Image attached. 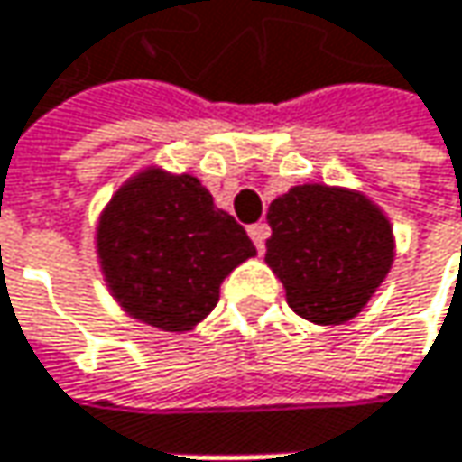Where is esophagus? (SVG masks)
Returning <instances> with one entry per match:
<instances>
[{"label": "esophagus", "mask_w": 462, "mask_h": 462, "mask_svg": "<svg viewBox=\"0 0 462 462\" xmlns=\"http://www.w3.org/2000/svg\"><path fill=\"white\" fill-rule=\"evenodd\" d=\"M248 235H251L256 251H264V240H267V235H270V227H267L264 222H256V225L248 227Z\"/></svg>", "instance_id": "1"}]
</instances>
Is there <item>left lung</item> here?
Listing matches in <instances>:
<instances>
[{
	"label": "left lung",
	"mask_w": 462,
	"mask_h": 462,
	"mask_svg": "<svg viewBox=\"0 0 462 462\" xmlns=\"http://www.w3.org/2000/svg\"><path fill=\"white\" fill-rule=\"evenodd\" d=\"M267 267L305 321L339 326L374 297L396 256L393 227L358 189L300 184L267 211Z\"/></svg>",
	"instance_id": "8db88e82"
}]
</instances>
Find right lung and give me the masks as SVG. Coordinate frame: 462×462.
<instances>
[{"label":"right lung","mask_w":462,"mask_h":462,"mask_svg":"<svg viewBox=\"0 0 462 462\" xmlns=\"http://www.w3.org/2000/svg\"><path fill=\"white\" fill-rule=\"evenodd\" d=\"M104 281L120 308L162 331H189L219 302V286L256 254L192 173L149 165L106 203L96 227Z\"/></svg>","instance_id":"right-lung-1"}]
</instances>
